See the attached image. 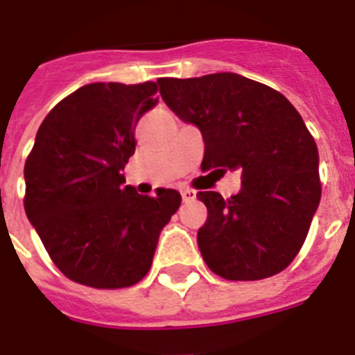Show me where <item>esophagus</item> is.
<instances>
[{"label":"esophagus","mask_w":355,"mask_h":355,"mask_svg":"<svg viewBox=\"0 0 355 355\" xmlns=\"http://www.w3.org/2000/svg\"><path fill=\"white\" fill-rule=\"evenodd\" d=\"M180 195H182L184 202H191V200H195V198H197V191H193V189H182V191H180Z\"/></svg>","instance_id":"34e87169"}]
</instances>
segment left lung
Returning a JSON list of instances; mask_svg holds the SVG:
<instances>
[{"mask_svg":"<svg viewBox=\"0 0 355 355\" xmlns=\"http://www.w3.org/2000/svg\"><path fill=\"white\" fill-rule=\"evenodd\" d=\"M160 94L204 140L202 171H239L232 198L197 195L207 220L197 233L207 268L227 281L282 272L301 250L321 200L319 153L301 114L264 83L235 73L160 78Z\"/></svg>","mask_w":355,"mask_h":355,"instance_id":"8db88e82","label":"left lung"}]
</instances>
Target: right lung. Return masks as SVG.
I'll use <instances>...</instances> for the list:
<instances>
[{"label":"right lung","instance_id":"1","mask_svg":"<svg viewBox=\"0 0 355 355\" xmlns=\"http://www.w3.org/2000/svg\"><path fill=\"white\" fill-rule=\"evenodd\" d=\"M157 83H89L63 98L36 132L25 162V213L58 270L114 290L146 277L180 193L123 186L135 128L157 105Z\"/></svg>","mask_w":355,"mask_h":355}]
</instances>
